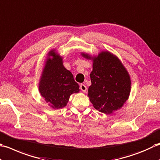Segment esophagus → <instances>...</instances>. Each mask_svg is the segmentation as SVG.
<instances>
[{
    "label": "esophagus",
    "instance_id": "obj_1",
    "mask_svg": "<svg viewBox=\"0 0 160 160\" xmlns=\"http://www.w3.org/2000/svg\"><path fill=\"white\" fill-rule=\"evenodd\" d=\"M80 89L83 91V92H86L87 91V87L85 86L84 84H81L80 85Z\"/></svg>",
    "mask_w": 160,
    "mask_h": 160
}]
</instances>
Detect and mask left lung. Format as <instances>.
Returning <instances> with one entry per match:
<instances>
[{
	"instance_id": "8db88e82",
	"label": "left lung",
	"mask_w": 160,
	"mask_h": 160,
	"mask_svg": "<svg viewBox=\"0 0 160 160\" xmlns=\"http://www.w3.org/2000/svg\"><path fill=\"white\" fill-rule=\"evenodd\" d=\"M81 54L93 62L88 96L94 108L107 115L122 108L131 88L130 74L122 61L108 51H102L94 57Z\"/></svg>"
}]
</instances>
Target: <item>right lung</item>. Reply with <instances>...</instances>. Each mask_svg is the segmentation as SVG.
Returning <instances> with one entry per match:
<instances>
[{"label": "right lung", "instance_id": "add662e5", "mask_svg": "<svg viewBox=\"0 0 160 160\" xmlns=\"http://www.w3.org/2000/svg\"><path fill=\"white\" fill-rule=\"evenodd\" d=\"M38 90L52 108L66 106L72 94L80 91L71 72L63 66V57L52 49L49 52L42 71Z\"/></svg>", "mask_w": 160, "mask_h": 160}]
</instances>
